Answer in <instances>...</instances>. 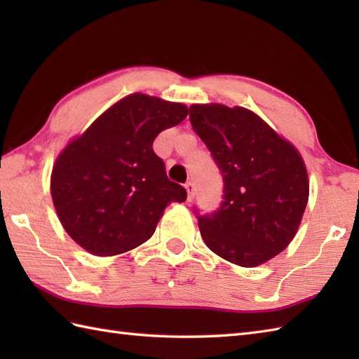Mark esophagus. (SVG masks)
<instances>
[{"mask_svg": "<svg viewBox=\"0 0 359 359\" xmlns=\"http://www.w3.org/2000/svg\"><path fill=\"white\" fill-rule=\"evenodd\" d=\"M185 189H187V193H188V201L191 202L194 199V185H193V182H187Z\"/></svg>", "mask_w": 359, "mask_h": 359, "instance_id": "obj_1", "label": "esophagus"}]
</instances>
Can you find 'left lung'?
<instances>
[{"instance_id":"8db88e82","label":"left lung","mask_w":359,"mask_h":359,"mask_svg":"<svg viewBox=\"0 0 359 359\" xmlns=\"http://www.w3.org/2000/svg\"><path fill=\"white\" fill-rule=\"evenodd\" d=\"M189 118L224 175L220 208L199 216L203 242L231 264H265L293 241L307 207L310 184L301 152L242 106L194 103Z\"/></svg>"}]
</instances>
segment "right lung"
Returning a JSON list of instances; mask_svg holds the SVG:
<instances>
[{"label":"right lung","instance_id":"add662e5","mask_svg":"<svg viewBox=\"0 0 359 359\" xmlns=\"http://www.w3.org/2000/svg\"><path fill=\"white\" fill-rule=\"evenodd\" d=\"M188 106L135 93L67 142L50 174L57 216L72 241L94 256L125 253L147 242L184 187L168 179L152 149L158 133L177 126Z\"/></svg>","mask_w":359,"mask_h":359}]
</instances>
